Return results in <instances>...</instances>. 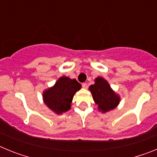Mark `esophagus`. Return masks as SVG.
Segmentation results:
<instances>
[{
  "instance_id": "1",
  "label": "esophagus",
  "mask_w": 157,
  "mask_h": 157,
  "mask_svg": "<svg viewBox=\"0 0 157 157\" xmlns=\"http://www.w3.org/2000/svg\"><path fill=\"white\" fill-rule=\"evenodd\" d=\"M82 88L84 89H87L88 88V85H87V83H82Z\"/></svg>"
}]
</instances>
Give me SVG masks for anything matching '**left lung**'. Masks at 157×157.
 <instances>
[{"instance_id": "obj_1", "label": "left lung", "mask_w": 157, "mask_h": 157, "mask_svg": "<svg viewBox=\"0 0 157 157\" xmlns=\"http://www.w3.org/2000/svg\"><path fill=\"white\" fill-rule=\"evenodd\" d=\"M89 90L92 94L93 99L98 109L102 113L112 111L120 105L121 101L120 94H116L109 82L103 77H97L94 79V85L90 86Z\"/></svg>"}]
</instances>
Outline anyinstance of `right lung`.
Wrapping results in <instances>:
<instances>
[{
	"mask_svg": "<svg viewBox=\"0 0 157 157\" xmlns=\"http://www.w3.org/2000/svg\"><path fill=\"white\" fill-rule=\"evenodd\" d=\"M81 87L76 79L61 76L52 86L43 91V102L54 113L61 115L71 109L75 94Z\"/></svg>",
	"mask_w": 157,
	"mask_h": 157,
	"instance_id": "right-lung-1",
	"label": "right lung"
}]
</instances>
